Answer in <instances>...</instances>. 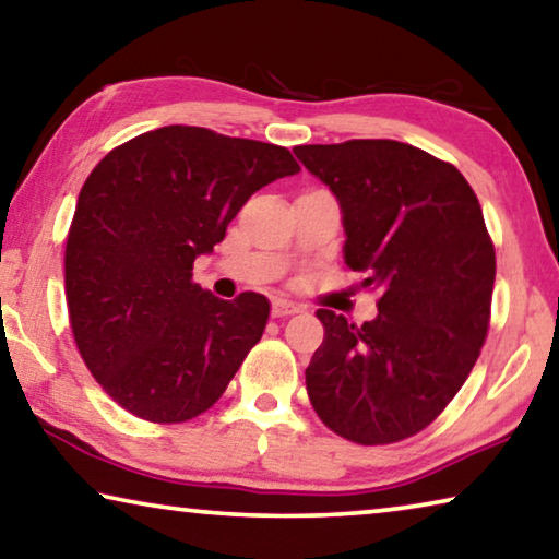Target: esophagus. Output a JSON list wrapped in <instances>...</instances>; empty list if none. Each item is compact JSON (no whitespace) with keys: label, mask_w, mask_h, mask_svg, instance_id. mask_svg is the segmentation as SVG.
Masks as SVG:
<instances>
[{"label":"esophagus","mask_w":559,"mask_h":559,"mask_svg":"<svg viewBox=\"0 0 559 559\" xmlns=\"http://www.w3.org/2000/svg\"><path fill=\"white\" fill-rule=\"evenodd\" d=\"M300 308L296 306V304H290V300H273V308H271V316L273 318H288V316H294V313H298Z\"/></svg>","instance_id":"34e87169"}]
</instances>
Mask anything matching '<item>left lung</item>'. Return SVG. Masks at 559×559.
Returning <instances> with one entry per match:
<instances>
[{"label": "left lung", "instance_id": "8db88e82", "mask_svg": "<svg viewBox=\"0 0 559 559\" xmlns=\"http://www.w3.org/2000/svg\"><path fill=\"white\" fill-rule=\"evenodd\" d=\"M343 214V259L378 288L362 325L321 308L306 368L318 418L341 438L388 445L445 411L490 325L495 248L480 201L453 164L391 139L296 146Z\"/></svg>", "mask_w": 559, "mask_h": 559}]
</instances>
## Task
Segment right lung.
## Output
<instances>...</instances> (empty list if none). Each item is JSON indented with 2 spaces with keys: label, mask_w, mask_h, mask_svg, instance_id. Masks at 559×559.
Wrapping results in <instances>:
<instances>
[{
  "label": "right lung",
  "mask_w": 559,
  "mask_h": 559,
  "mask_svg": "<svg viewBox=\"0 0 559 559\" xmlns=\"http://www.w3.org/2000/svg\"><path fill=\"white\" fill-rule=\"evenodd\" d=\"M298 171L288 148L179 123L94 166L67 236V306L86 368L123 411L183 423L224 395L271 306L211 296L193 261L255 191Z\"/></svg>",
  "instance_id": "right-lung-1"
}]
</instances>
